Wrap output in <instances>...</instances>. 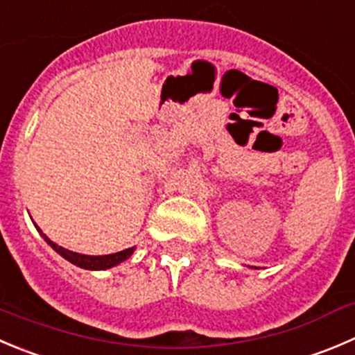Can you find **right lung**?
I'll list each match as a JSON object with an SVG mask.
<instances>
[{
    "mask_svg": "<svg viewBox=\"0 0 355 355\" xmlns=\"http://www.w3.org/2000/svg\"><path fill=\"white\" fill-rule=\"evenodd\" d=\"M36 226V223H35ZM38 228V226H36ZM40 235H42L43 239H45L46 244L50 245V248L53 249L55 252H59L60 256H62L64 259H67L69 263H73V265L80 266V268H85V270H107V268H113V266L120 265L121 261H125V259H129L130 256H132L134 249L136 248H129L125 249V251H120V252H114V254H104V256H87V254H80V252H73V251H67V249L60 248V245H57L55 242L50 241L49 237H46L45 234H43L42 230L38 228Z\"/></svg>",
    "mask_w": 355,
    "mask_h": 355,
    "instance_id": "1",
    "label": "right lung"
}]
</instances>
